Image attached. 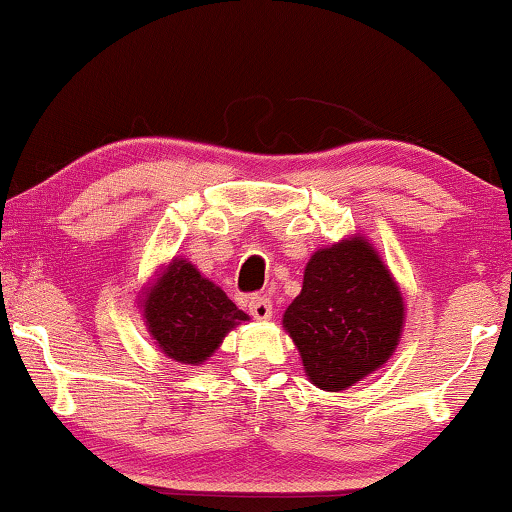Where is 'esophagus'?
<instances>
[{"label": "esophagus", "instance_id": "34e87169", "mask_svg": "<svg viewBox=\"0 0 512 512\" xmlns=\"http://www.w3.org/2000/svg\"><path fill=\"white\" fill-rule=\"evenodd\" d=\"M250 315L257 320H269L273 315V304L269 297H264V294H255V297H250Z\"/></svg>", "mask_w": 512, "mask_h": 512}]
</instances>
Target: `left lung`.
Instances as JSON below:
<instances>
[{
  "label": "left lung",
  "mask_w": 512,
  "mask_h": 512,
  "mask_svg": "<svg viewBox=\"0 0 512 512\" xmlns=\"http://www.w3.org/2000/svg\"><path fill=\"white\" fill-rule=\"evenodd\" d=\"M283 325L311 383L338 392L390 359L403 327V299L383 259L357 236L311 257Z\"/></svg>",
  "instance_id": "1"
}]
</instances>
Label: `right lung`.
<instances>
[{
    "mask_svg": "<svg viewBox=\"0 0 512 512\" xmlns=\"http://www.w3.org/2000/svg\"><path fill=\"white\" fill-rule=\"evenodd\" d=\"M148 331L164 355L201 364L248 315L185 259H174L143 299Z\"/></svg>",
    "mask_w": 512,
    "mask_h": 512,
    "instance_id": "1",
    "label": "right lung"
}]
</instances>
